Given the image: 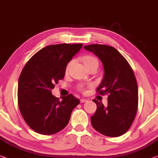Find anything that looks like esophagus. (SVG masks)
I'll return each instance as SVG.
<instances>
[{"instance_id":"34e87169","label":"esophagus","mask_w":158,"mask_h":158,"mask_svg":"<svg viewBox=\"0 0 158 158\" xmlns=\"http://www.w3.org/2000/svg\"><path fill=\"white\" fill-rule=\"evenodd\" d=\"M87 102V99H85V98H82V99H81V103H83V102Z\"/></svg>"}]
</instances>
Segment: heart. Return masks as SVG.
Returning a JSON list of instances; mask_svg holds the SVG:
<instances>
[{
  "mask_svg": "<svg viewBox=\"0 0 158 158\" xmlns=\"http://www.w3.org/2000/svg\"><path fill=\"white\" fill-rule=\"evenodd\" d=\"M82 60H83V63L85 65V67L87 68V69H88L90 67H93V66H97L98 68V65H99L98 60L95 57L93 56H85L82 58ZM71 64H72L71 61L68 64L66 69H65V71H69V68L71 65Z\"/></svg>",
  "mask_w": 158,
  "mask_h": 158,
  "instance_id": "heart-1",
  "label": "heart"
}]
</instances>
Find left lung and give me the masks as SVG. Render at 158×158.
<instances>
[{"mask_svg":"<svg viewBox=\"0 0 158 158\" xmlns=\"http://www.w3.org/2000/svg\"><path fill=\"white\" fill-rule=\"evenodd\" d=\"M102 63L104 75L97 92L108 94L107 106L94 99L97 110L91 123L97 131L110 137H117L129 129L136 115L138 85L134 73L127 59L115 48L104 44L84 47Z\"/></svg>","mask_w":158,"mask_h":158,"instance_id":"1","label":"left lung"}]
</instances>
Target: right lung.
<instances>
[{
    "label": "right lung",
    "instance_id": "add662e5",
    "mask_svg": "<svg viewBox=\"0 0 158 158\" xmlns=\"http://www.w3.org/2000/svg\"><path fill=\"white\" fill-rule=\"evenodd\" d=\"M82 44L47 46L28 60L19 77L18 99L21 114L29 127L42 135H52L66 127L80 103L70 94L56 98L52 89L64 77L68 63Z\"/></svg>",
    "mask_w": 158,
    "mask_h": 158
}]
</instances>
